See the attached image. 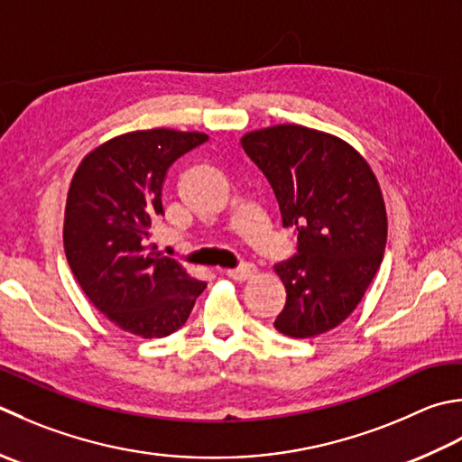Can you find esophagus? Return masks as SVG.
I'll return each mask as SVG.
<instances>
[{
	"mask_svg": "<svg viewBox=\"0 0 462 462\" xmlns=\"http://www.w3.org/2000/svg\"><path fill=\"white\" fill-rule=\"evenodd\" d=\"M254 273H256V266L250 264V262H246V264H240L238 268L226 270V276L232 278V280H248L250 276H254Z\"/></svg>",
	"mask_w": 462,
	"mask_h": 462,
	"instance_id": "esophagus-1",
	"label": "esophagus"
}]
</instances>
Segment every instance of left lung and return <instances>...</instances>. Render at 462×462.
<instances>
[{
	"mask_svg": "<svg viewBox=\"0 0 462 462\" xmlns=\"http://www.w3.org/2000/svg\"><path fill=\"white\" fill-rule=\"evenodd\" d=\"M242 148L274 189L296 254L278 262L286 304L274 328L310 338L346 320L381 268L386 210L363 156L330 134L296 124L250 132Z\"/></svg>",
	"mask_w": 462,
	"mask_h": 462,
	"instance_id": "1",
	"label": "left lung"
}]
</instances>
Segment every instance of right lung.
Here are the masks:
<instances>
[{
  "label": "right lung",
  "instance_id": "obj_1",
  "mask_svg": "<svg viewBox=\"0 0 462 462\" xmlns=\"http://www.w3.org/2000/svg\"><path fill=\"white\" fill-rule=\"evenodd\" d=\"M206 140L166 128L117 135L86 156L71 180L63 222L71 273L96 309L135 337L162 338L184 327L206 288L178 260L148 248L164 216L168 168Z\"/></svg>",
  "mask_w": 462,
  "mask_h": 462
}]
</instances>
